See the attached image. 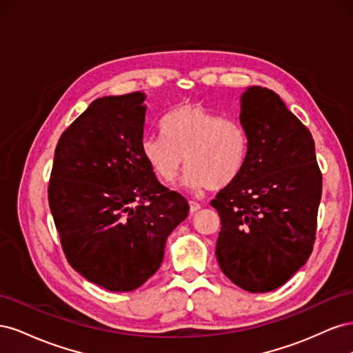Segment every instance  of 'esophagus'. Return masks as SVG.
I'll return each instance as SVG.
<instances>
[{
	"instance_id": "obj_1",
	"label": "esophagus",
	"mask_w": 353,
	"mask_h": 353,
	"mask_svg": "<svg viewBox=\"0 0 353 353\" xmlns=\"http://www.w3.org/2000/svg\"><path fill=\"white\" fill-rule=\"evenodd\" d=\"M190 203V212L191 213H194V212H197V210H200V203H197V201H194V200H190L188 201Z\"/></svg>"
}]
</instances>
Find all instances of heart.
Listing matches in <instances>:
<instances>
[{
  "instance_id": "heart-1",
  "label": "heart",
  "mask_w": 353,
  "mask_h": 353,
  "mask_svg": "<svg viewBox=\"0 0 353 353\" xmlns=\"http://www.w3.org/2000/svg\"><path fill=\"white\" fill-rule=\"evenodd\" d=\"M163 135H144L141 153L156 175L172 183L185 162L183 184L218 190L236 178L249 152V137L236 119H221L197 103L176 105L162 119Z\"/></svg>"
}]
</instances>
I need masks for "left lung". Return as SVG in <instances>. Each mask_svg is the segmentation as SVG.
Listing matches in <instances>:
<instances>
[{"instance_id": "1", "label": "left lung", "mask_w": 353, "mask_h": 353, "mask_svg": "<svg viewBox=\"0 0 353 353\" xmlns=\"http://www.w3.org/2000/svg\"><path fill=\"white\" fill-rule=\"evenodd\" d=\"M240 103L249 152L240 174L210 201L222 225L216 258L234 284L265 293L312 253L323 175L311 132L279 94L249 87Z\"/></svg>"}]
</instances>
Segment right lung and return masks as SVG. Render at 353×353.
Here are the masks:
<instances>
[{
	"instance_id": "right-lung-1",
	"label": "right lung",
	"mask_w": 353,
	"mask_h": 353,
	"mask_svg": "<svg viewBox=\"0 0 353 353\" xmlns=\"http://www.w3.org/2000/svg\"><path fill=\"white\" fill-rule=\"evenodd\" d=\"M145 94L94 100L61 134L48 203L66 259L110 292L143 285L188 203L157 181L141 153Z\"/></svg>"
}]
</instances>
